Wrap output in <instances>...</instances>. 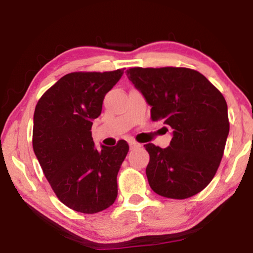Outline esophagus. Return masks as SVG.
I'll return each instance as SVG.
<instances>
[{"mask_svg": "<svg viewBox=\"0 0 253 253\" xmlns=\"http://www.w3.org/2000/svg\"><path fill=\"white\" fill-rule=\"evenodd\" d=\"M129 145H130V148H136V147H140L141 146L139 143H137V141L133 140V139L129 140Z\"/></svg>", "mask_w": 253, "mask_h": 253, "instance_id": "34e87169", "label": "esophagus"}]
</instances>
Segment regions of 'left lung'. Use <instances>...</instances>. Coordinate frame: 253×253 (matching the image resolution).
<instances>
[{"label": "left lung", "mask_w": 253, "mask_h": 253, "mask_svg": "<svg viewBox=\"0 0 253 253\" xmlns=\"http://www.w3.org/2000/svg\"><path fill=\"white\" fill-rule=\"evenodd\" d=\"M126 76L143 93L152 121L172 129L166 148L146 144L152 190L171 199L197 195L212 181L229 133L227 102L200 72L189 68H130Z\"/></svg>", "instance_id": "obj_1"}]
</instances>
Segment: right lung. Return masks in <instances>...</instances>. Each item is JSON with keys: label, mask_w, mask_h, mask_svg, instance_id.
<instances>
[{"label": "right lung", "mask_w": 253, "mask_h": 253, "mask_svg": "<svg viewBox=\"0 0 253 253\" xmlns=\"http://www.w3.org/2000/svg\"><path fill=\"white\" fill-rule=\"evenodd\" d=\"M123 72H71L48 88L36 106L33 151L55 195L76 212H101L117 197V174L129 145L119 140L116 146L98 151L91 129L106 93Z\"/></svg>", "instance_id": "right-lung-1"}]
</instances>
